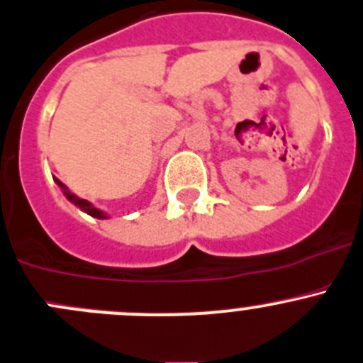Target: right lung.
Returning a JSON list of instances; mask_svg holds the SVG:
<instances>
[{"label": "right lung", "instance_id": "1", "mask_svg": "<svg viewBox=\"0 0 363 363\" xmlns=\"http://www.w3.org/2000/svg\"><path fill=\"white\" fill-rule=\"evenodd\" d=\"M56 182H58L60 188H62L63 191H65V196L70 200V202L74 203V206H77L81 211H84V213H88V214H90V216H94V218H101V220H103V218H106V216H104V213H101L99 209H96V207H94L92 203L86 202V200H83V199H79V196H76V195H74V193H70L69 189H67L65 186H63L62 182L58 181V179H56Z\"/></svg>", "mask_w": 363, "mask_h": 363}]
</instances>
